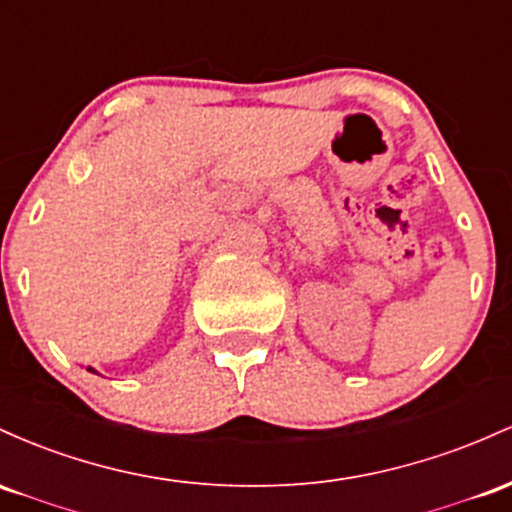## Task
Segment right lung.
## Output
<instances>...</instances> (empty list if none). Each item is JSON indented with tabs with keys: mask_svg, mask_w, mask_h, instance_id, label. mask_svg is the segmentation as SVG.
<instances>
[{
	"mask_svg": "<svg viewBox=\"0 0 512 512\" xmlns=\"http://www.w3.org/2000/svg\"><path fill=\"white\" fill-rule=\"evenodd\" d=\"M89 372H94V370H91V367H89Z\"/></svg>",
	"mask_w": 512,
	"mask_h": 512,
	"instance_id": "right-lung-1",
	"label": "right lung"
}]
</instances>
